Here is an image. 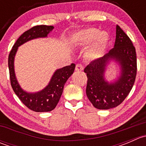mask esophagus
<instances>
[{
	"mask_svg": "<svg viewBox=\"0 0 146 146\" xmlns=\"http://www.w3.org/2000/svg\"><path fill=\"white\" fill-rule=\"evenodd\" d=\"M83 68H84L83 66L80 64H77L76 66V70H77V71H81V70H83Z\"/></svg>",
	"mask_w": 146,
	"mask_h": 146,
	"instance_id": "obj_1",
	"label": "esophagus"
}]
</instances>
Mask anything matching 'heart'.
I'll list each match as a JSON object with an SVG mask.
<instances>
[{
    "instance_id": "heart-1",
    "label": "heart",
    "mask_w": 146,
    "mask_h": 146,
    "mask_svg": "<svg viewBox=\"0 0 146 146\" xmlns=\"http://www.w3.org/2000/svg\"><path fill=\"white\" fill-rule=\"evenodd\" d=\"M78 39L82 44H88L95 39L92 47L94 54H100L108 41V35L106 32H98L95 28H88L80 32Z\"/></svg>"
}]
</instances>
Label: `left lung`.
Segmentation results:
<instances>
[{
    "instance_id": "1",
    "label": "left lung",
    "mask_w": 146,
    "mask_h": 146,
    "mask_svg": "<svg viewBox=\"0 0 146 146\" xmlns=\"http://www.w3.org/2000/svg\"><path fill=\"white\" fill-rule=\"evenodd\" d=\"M111 59L120 65L121 75L118 80L110 84L105 80L104 72L107 64ZM84 72L88 77L86 95L95 108H114L127 97L136 80V53L130 38L119 25L116 27L114 48L103 57L91 61Z\"/></svg>"
}]
</instances>
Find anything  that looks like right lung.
Listing matches in <instances>:
<instances>
[{"label": "right lung", "mask_w": 146, "mask_h": 146, "mask_svg": "<svg viewBox=\"0 0 146 146\" xmlns=\"http://www.w3.org/2000/svg\"><path fill=\"white\" fill-rule=\"evenodd\" d=\"M53 29V26L36 25L28 29L17 39L8 56L10 83L13 91L26 107L36 112L50 111L56 107L62 95L65 83L74 72L76 65L72 64L56 70L45 88L39 92L30 93L23 90L17 82L14 70L15 56L20 46L32 39L46 37Z\"/></svg>", "instance_id": "add662e5"}]
</instances>
